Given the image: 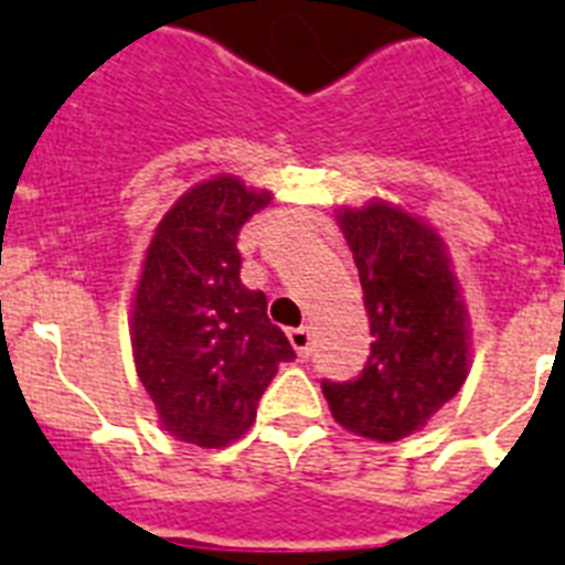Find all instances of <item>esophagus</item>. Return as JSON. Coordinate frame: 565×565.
I'll return each mask as SVG.
<instances>
[{
	"label": "esophagus",
	"mask_w": 565,
	"mask_h": 565,
	"mask_svg": "<svg viewBox=\"0 0 565 565\" xmlns=\"http://www.w3.org/2000/svg\"><path fill=\"white\" fill-rule=\"evenodd\" d=\"M288 341H291V347H295V353L300 355V359H309L311 353V332L306 327L300 329H291L288 332Z\"/></svg>",
	"instance_id": "obj_1"
}]
</instances>
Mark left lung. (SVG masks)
I'll return each mask as SVG.
<instances>
[{"label": "left lung", "instance_id": "1", "mask_svg": "<svg viewBox=\"0 0 565 565\" xmlns=\"http://www.w3.org/2000/svg\"><path fill=\"white\" fill-rule=\"evenodd\" d=\"M370 320V359L353 382H323L338 426L379 444L414 435L469 376L472 335L444 236L417 212L370 198L338 206Z\"/></svg>", "mask_w": 565, "mask_h": 565}]
</instances>
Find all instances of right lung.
<instances>
[{
    "label": "right lung",
    "instance_id": "add662e5",
    "mask_svg": "<svg viewBox=\"0 0 565 565\" xmlns=\"http://www.w3.org/2000/svg\"><path fill=\"white\" fill-rule=\"evenodd\" d=\"M274 201L236 174H212L169 206L139 265L130 350L162 431L201 449L245 437L279 361L295 359L268 300L238 277L236 236Z\"/></svg>",
    "mask_w": 565,
    "mask_h": 565
}]
</instances>
